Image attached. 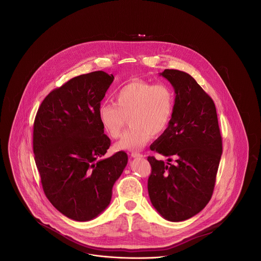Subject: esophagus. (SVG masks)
<instances>
[{
  "mask_svg": "<svg viewBox=\"0 0 261 261\" xmlns=\"http://www.w3.org/2000/svg\"><path fill=\"white\" fill-rule=\"evenodd\" d=\"M131 156H132L133 159H137V158H142L143 154H141V153H139V152H132V153H131Z\"/></svg>",
  "mask_w": 261,
  "mask_h": 261,
  "instance_id": "34e87169",
  "label": "esophagus"
}]
</instances>
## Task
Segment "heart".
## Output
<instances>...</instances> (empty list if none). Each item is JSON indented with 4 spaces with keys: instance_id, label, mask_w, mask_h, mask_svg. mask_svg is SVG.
Instances as JSON below:
<instances>
[{
    "instance_id": "heart-1",
    "label": "heart",
    "mask_w": 261,
    "mask_h": 261,
    "mask_svg": "<svg viewBox=\"0 0 261 261\" xmlns=\"http://www.w3.org/2000/svg\"><path fill=\"white\" fill-rule=\"evenodd\" d=\"M114 103H102L99 121L110 137L117 139L130 118L131 130L114 145L116 150L135 151L145 147L151 137L165 131L174 108L172 90L165 84L133 80L114 94Z\"/></svg>"
}]
</instances>
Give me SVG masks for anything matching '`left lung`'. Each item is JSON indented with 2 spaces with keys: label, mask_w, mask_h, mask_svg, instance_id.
<instances>
[{
  "label": "left lung",
  "mask_w": 261,
  "mask_h": 261,
  "mask_svg": "<svg viewBox=\"0 0 261 261\" xmlns=\"http://www.w3.org/2000/svg\"><path fill=\"white\" fill-rule=\"evenodd\" d=\"M161 75L174 88L175 100L168 127L149 147L167 162L148 158V191L162 217L179 222L198 214L211 200L222 139L215 105L197 81L176 69H165Z\"/></svg>",
  "instance_id": "left-lung-1"
}]
</instances>
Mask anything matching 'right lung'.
<instances>
[{
  "label": "right lung",
  "instance_id": "right-lung-1",
  "mask_svg": "<svg viewBox=\"0 0 261 261\" xmlns=\"http://www.w3.org/2000/svg\"><path fill=\"white\" fill-rule=\"evenodd\" d=\"M114 76L94 71L74 77L42 101L33 128V151L46 197L66 217L90 221L105 211L128 156L111 146L99 121L100 101Z\"/></svg>",
  "mask_w": 261,
  "mask_h": 261
}]
</instances>
